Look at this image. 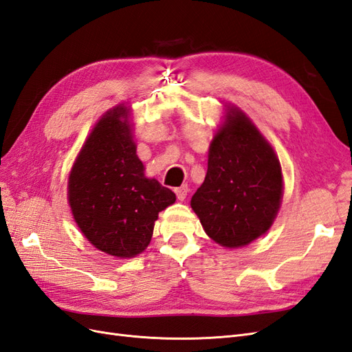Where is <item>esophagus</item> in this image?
Wrapping results in <instances>:
<instances>
[{
  "instance_id": "34e87169",
  "label": "esophagus",
  "mask_w": 352,
  "mask_h": 352,
  "mask_svg": "<svg viewBox=\"0 0 352 352\" xmlns=\"http://www.w3.org/2000/svg\"><path fill=\"white\" fill-rule=\"evenodd\" d=\"M188 192H189L188 185H182L180 188H176V189H175V194H176V197H177L179 201H184V199L186 198Z\"/></svg>"
}]
</instances>
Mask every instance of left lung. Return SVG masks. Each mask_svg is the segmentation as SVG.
I'll use <instances>...</instances> for the list:
<instances>
[{
    "label": "left lung",
    "instance_id": "left-lung-1",
    "mask_svg": "<svg viewBox=\"0 0 352 352\" xmlns=\"http://www.w3.org/2000/svg\"><path fill=\"white\" fill-rule=\"evenodd\" d=\"M208 150L207 175L190 199L207 235L239 248L270 229L283 195L282 167L272 145L238 107H228Z\"/></svg>",
    "mask_w": 352,
    "mask_h": 352
}]
</instances>
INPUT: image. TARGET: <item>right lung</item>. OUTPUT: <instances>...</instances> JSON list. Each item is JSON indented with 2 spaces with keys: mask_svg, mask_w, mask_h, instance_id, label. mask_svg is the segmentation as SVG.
<instances>
[{
  "mask_svg": "<svg viewBox=\"0 0 352 352\" xmlns=\"http://www.w3.org/2000/svg\"><path fill=\"white\" fill-rule=\"evenodd\" d=\"M124 104L105 113L85 141L69 175L74 221L95 248L132 258L151 241L158 212L175 192L144 175Z\"/></svg>",
  "mask_w": 352,
  "mask_h": 352,
  "instance_id": "right-lung-1",
  "label": "right lung"
}]
</instances>
